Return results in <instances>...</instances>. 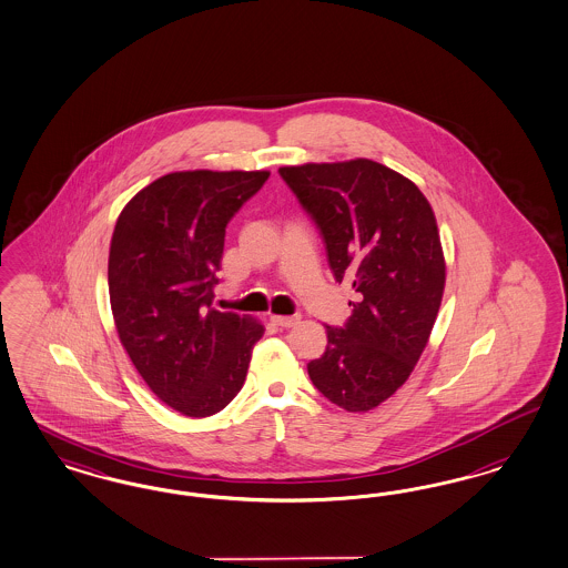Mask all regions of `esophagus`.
<instances>
[{"label":"esophagus","instance_id":"esophagus-1","mask_svg":"<svg viewBox=\"0 0 568 568\" xmlns=\"http://www.w3.org/2000/svg\"><path fill=\"white\" fill-rule=\"evenodd\" d=\"M298 315H272V322L280 328H293L298 324Z\"/></svg>","mask_w":568,"mask_h":568}]
</instances>
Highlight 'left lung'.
Here are the masks:
<instances>
[{
	"mask_svg": "<svg viewBox=\"0 0 568 568\" xmlns=\"http://www.w3.org/2000/svg\"><path fill=\"white\" fill-rule=\"evenodd\" d=\"M277 172L320 230L336 282L357 293L307 373L324 398L366 413L410 377L434 328L446 280L436 216L413 181L373 160Z\"/></svg>",
	"mask_w": 568,
	"mask_h": 568,
	"instance_id": "1",
	"label": "left lung"
}]
</instances>
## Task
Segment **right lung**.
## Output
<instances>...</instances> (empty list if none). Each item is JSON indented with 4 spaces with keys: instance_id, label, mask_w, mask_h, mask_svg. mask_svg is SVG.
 <instances>
[{
    "instance_id": "add662e5",
    "label": "right lung",
    "mask_w": 568,
    "mask_h": 568,
    "mask_svg": "<svg viewBox=\"0 0 568 568\" xmlns=\"http://www.w3.org/2000/svg\"><path fill=\"white\" fill-rule=\"evenodd\" d=\"M270 172H172L120 214L109 298L120 341L149 389L187 417L223 410L244 385L263 326L212 310L225 230Z\"/></svg>"
}]
</instances>
